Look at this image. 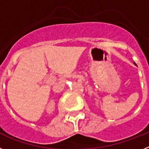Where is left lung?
<instances>
[{
  "instance_id": "left-lung-1",
  "label": "left lung",
  "mask_w": 149,
  "mask_h": 149,
  "mask_svg": "<svg viewBox=\"0 0 149 149\" xmlns=\"http://www.w3.org/2000/svg\"><path fill=\"white\" fill-rule=\"evenodd\" d=\"M134 63V65H136V63Z\"/></svg>"
}]
</instances>
